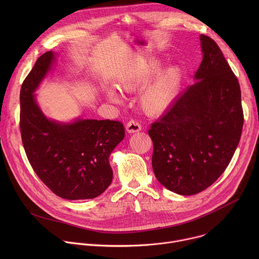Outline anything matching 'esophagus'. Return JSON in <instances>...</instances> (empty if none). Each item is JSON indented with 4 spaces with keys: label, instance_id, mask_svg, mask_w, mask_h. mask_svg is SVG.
<instances>
[{
    "label": "esophagus",
    "instance_id": "1",
    "mask_svg": "<svg viewBox=\"0 0 259 259\" xmlns=\"http://www.w3.org/2000/svg\"><path fill=\"white\" fill-rule=\"evenodd\" d=\"M141 130V125L137 120H130L126 125V131L128 133H136Z\"/></svg>",
    "mask_w": 259,
    "mask_h": 259
}]
</instances>
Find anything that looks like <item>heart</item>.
I'll use <instances>...</instances> for the list:
<instances>
[{"instance_id": "heart-1", "label": "heart", "mask_w": 259, "mask_h": 259, "mask_svg": "<svg viewBox=\"0 0 259 259\" xmlns=\"http://www.w3.org/2000/svg\"><path fill=\"white\" fill-rule=\"evenodd\" d=\"M161 63L158 60L144 62L119 82V86L126 91H136L149 82L160 71ZM182 82V70L173 65L161 71L157 78L141 92L139 102L142 109L149 115H158L174 101ZM106 97L119 102L120 97L114 88H105Z\"/></svg>"}]
</instances>
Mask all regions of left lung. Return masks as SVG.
I'll list each match as a JSON object with an SVG mask.
<instances>
[{
    "label": "left lung",
    "instance_id": "left-lung-1",
    "mask_svg": "<svg viewBox=\"0 0 259 259\" xmlns=\"http://www.w3.org/2000/svg\"><path fill=\"white\" fill-rule=\"evenodd\" d=\"M200 40L203 60L197 82L149 130L157 179L183 196L206 190L225 172L244 124L237 77L215 41L205 34Z\"/></svg>",
    "mask_w": 259,
    "mask_h": 259
}]
</instances>
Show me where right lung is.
Masks as SVG:
<instances>
[{
  "mask_svg": "<svg viewBox=\"0 0 259 259\" xmlns=\"http://www.w3.org/2000/svg\"><path fill=\"white\" fill-rule=\"evenodd\" d=\"M53 59L51 51L44 53L22 83V144L33 171L52 193L66 200L93 199L112 182L108 158L124 139V125L113 120H78L71 124L48 120L32 93Z\"/></svg>",
  "mask_w": 259,
  "mask_h": 259,
  "instance_id": "right-lung-1",
  "label": "right lung"
}]
</instances>
